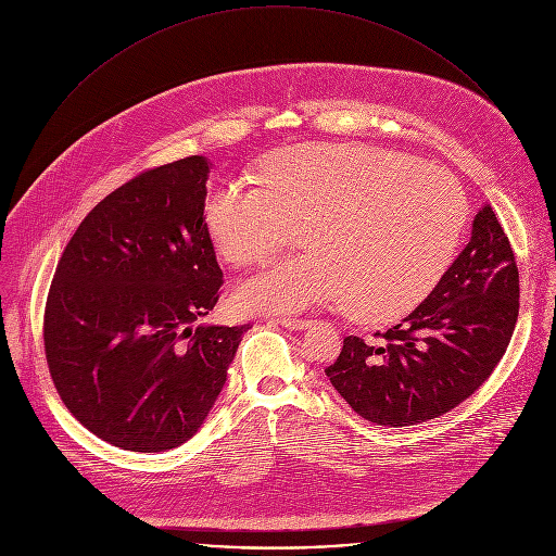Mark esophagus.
Returning a JSON list of instances; mask_svg holds the SVG:
<instances>
[{
    "label": "esophagus",
    "instance_id": "34e87169",
    "mask_svg": "<svg viewBox=\"0 0 556 556\" xmlns=\"http://www.w3.org/2000/svg\"><path fill=\"white\" fill-rule=\"evenodd\" d=\"M273 321L283 326V328H290V330H303V328H307L312 324L309 319H299V316H275Z\"/></svg>",
    "mask_w": 556,
    "mask_h": 556
}]
</instances>
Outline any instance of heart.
<instances>
[{
  "label": "heart",
  "instance_id": "b5f03b06",
  "mask_svg": "<svg viewBox=\"0 0 556 556\" xmlns=\"http://www.w3.org/2000/svg\"><path fill=\"white\" fill-rule=\"evenodd\" d=\"M257 180L222 182L206 228L232 266L283 249L301 224V255L242 281L235 303L290 312L341 301L358 321L387 324L418 307L451 266L466 198L440 167L365 144H292L268 153Z\"/></svg>",
  "mask_w": 556,
  "mask_h": 556
}]
</instances>
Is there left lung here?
I'll use <instances>...</instances> for the list:
<instances>
[{"instance_id": "left-lung-1", "label": "left lung", "mask_w": 556, "mask_h": 556, "mask_svg": "<svg viewBox=\"0 0 556 556\" xmlns=\"http://www.w3.org/2000/svg\"><path fill=\"white\" fill-rule=\"evenodd\" d=\"M519 270L491 204L472 219L470 242L433 292L403 319L376 332L380 343L345 337L326 369L365 420L412 427L444 416L493 374L517 326Z\"/></svg>"}]
</instances>
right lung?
<instances>
[{"instance_id":"add662e5","label":"right lung","mask_w":556,"mask_h":556,"mask_svg":"<svg viewBox=\"0 0 556 556\" xmlns=\"http://www.w3.org/2000/svg\"><path fill=\"white\" fill-rule=\"evenodd\" d=\"M202 155L153 167L103 198L67 242L43 348L67 412L101 440L157 453L208 416L244 326H198L224 283L204 217Z\"/></svg>"}]
</instances>
